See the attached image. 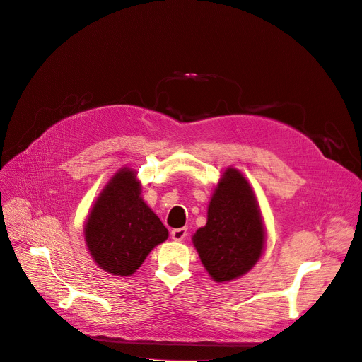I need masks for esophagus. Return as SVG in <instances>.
<instances>
[{
    "instance_id": "esophagus-1",
    "label": "esophagus",
    "mask_w": 362,
    "mask_h": 362,
    "mask_svg": "<svg viewBox=\"0 0 362 362\" xmlns=\"http://www.w3.org/2000/svg\"><path fill=\"white\" fill-rule=\"evenodd\" d=\"M186 235H187V230L186 228H175L172 231V238L175 240V242H183Z\"/></svg>"
}]
</instances>
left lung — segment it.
<instances>
[{
  "label": "left lung",
  "instance_id": "left-lung-1",
  "mask_svg": "<svg viewBox=\"0 0 362 362\" xmlns=\"http://www.w3.org/2000/svg\"><path fill=\"white\" fill-rule=\"evenodd\" d=\"M205 271L215 282H230L247 274L267 245L262 212L249 180L228 167L216 183L208 205L206 224L192 235Z\"/></svg>",
  "mask_w": 362,
  "mask_h": 362
}]
</instances>
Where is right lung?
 Returning a JSON list of instances; mask_svg holds the SVG:
<instances>
[{
    "mask_svg": "<svg viewBox=\"0 0 362 362\" xmlns=\"http://www.w3.org/2000/svg\"><path fill=\"white\" fill-rule=\"evenodd\" d=\"M141 192L134 168H119L84 221L87 249L100 269L110 275L131 276L168 237V230L142 199Z\"/></svg>",
    "mask_w": 362,
    "mask_h": 362,
    "instance_id": "obj_1",
    "label": "right lung"
}]
</instances>
